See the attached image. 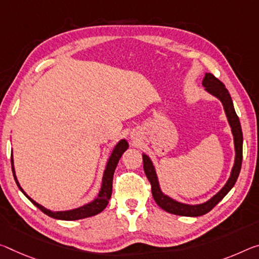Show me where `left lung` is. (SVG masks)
I'll list each match as a JSON object with an SVG mask.
<instances>
[{
	"instance_id": "left-lung-1",
	"label": "left lung",
	"mask_w": 259,
	"mask_h": 259,
	"mask_svg": "<svg viewBox=\"0 0 259 259\" xmlns=\"http://www.w3.org/2000/svg\"><path fill=\"white\" fill-rule=\"evenodd\" d=\"M203 86L205 88V91H207L212 96L221 101V104L224 106L226 116L229 125L232 128V134L234 136V146H235V161H234V166L232 168L231 176H229L228 181L226 182L224 188L212 197L211 199H208L207 202L203 204H197V205H188L180 202H176L173 198H170L169 196L163 194L160 189L159 181L157 178V173H155L154 166L152 163L151 159L147 157L146 154H143V166H144V171L146 178L149 179L151 183L152 189V196L160 207L162 210H165L168 213L176 215H182V217H199L203 214H206L207 212H210L213 207L218 204L224 197L231 191V189L235 184L237 178H239L241 166H242V147H243V135H242L241 129V123L239 120V116L236 115L235 109H234V105L229 94L228 90L226 89V86L221 83V81L215 78L212 73H205V77L203 79Z\"/></svg>"
}]
</instances>
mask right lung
<instances>
[{"label":"right lung","mask_w":259,"mask_h":259,"mask_svg":"<svg viewBox=\"0 0 259 259\" xmlns=\"http://www.w3.org/2000/svg\"><path fill=\"white\" fill-rule=\"evenodd\" d=\"M129 147L128 142L125 139H121L120 142L117 143L116 146L114 147V150L110 154V157L108 159L107 165H106V169L104 171V178H102V184H101V189L99 191V195L93 202L85 204L83 206L73 208V210H69V211H56L53 212L51 210H47L46 207H44L42 205L38 204L34 202L33 199L31 198L30 196H27L25 194V191L23 190L22 187L19 186V183L17 181V178H16L15 174V168H14V160L11 158V165H12V173H14V178L15 181L17 183L18 188L20 189V191L25 195L28 199L33 203L39 210L42 211L45 214H47L48 217H52L54 219H60V220H78V219H84V218H89V217L96 215L98 213H100L101 211L105 210V207L107 206V204L110 199V196H112V190H113V175L115 171V168H116L118 160L122 157L123 152H124L126 149Z\"/></svg>","instance_id":"right-lung-1"}]
</instances>
